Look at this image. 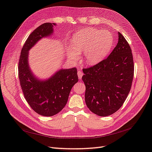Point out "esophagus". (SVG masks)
<instances>
[{"label":"esophagus","mask_w":152,"mask_h":152,"mask_svg":"<svg viewBox=\"0 0 152 152\" xmlns=\"http://www.w3.org/2000/svg\"><path fill=\"white\" fill-rule=\"evenodd\" d=\"M77 75H78V76H79V79L80 80L82 79V77H83V73L81 71H79L77 72Z\"/></svg>","instance_id":"34e87169"}]
</instances>
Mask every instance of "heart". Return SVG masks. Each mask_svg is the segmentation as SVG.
<instances>
[{
    "instance_id": "heart-1",
    "label": "heart",
    "mask_w": 152,
    "mask_h": 152,
    "mask_svg": "<svg viewBox=\"0 0 152 152\" xmlns=\"http://www.w3.org/2000/svg\"><path fill=\"white\" fill-rule=\"evenodd\" d=\"M113 43V38L109 32L94 28H86L73 36L69 54L77 61L79 54L83 53L86 62L88 64H95L109 54Z\"/></svg>"
}]
</instances>
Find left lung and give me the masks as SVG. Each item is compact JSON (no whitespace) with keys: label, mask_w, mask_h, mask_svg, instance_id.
I'll return each instance as SVG.
<instances>
[{"label":"left lung","mask_w":152,"mask_h":152,"mask_svg":"<svg viewBox=\"0 0 152 152\" xmlns=\"http://www.w3.org/2000/svg\"><path fill=\"white\" fill-rule=\"evenodd\" d=\"M134 66L129 44L120 32L110 55L100 63L83 69L85 101L89 109L100 116L116 113L124 104L132 86Z\"/></svg>","instance_id":"left-lung-1"}]
</instances>
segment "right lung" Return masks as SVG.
<instances>
[{"label": "right lung", "mask_w": 152, "mask_h": 152, "mask_svg": "<svg viewBox=\"0 0 152 152\" xmlns=\"http://www.w3.org/2000/svg\"><path fill=\"white\" fill-rule=\"evenodd\" d=\"M55 25L45 23L32 32L23 45L18 62V78L24 97L31 107L43 116H54L64 107L79 79L76 68L61 69L46 80L36 79L31 71L28 51L40 39L52 34Z\"/></svg>", "instance_id": "obj_1"}]
</instances>
